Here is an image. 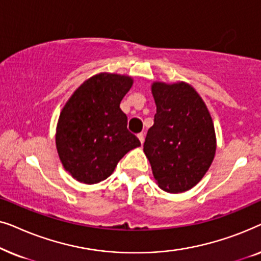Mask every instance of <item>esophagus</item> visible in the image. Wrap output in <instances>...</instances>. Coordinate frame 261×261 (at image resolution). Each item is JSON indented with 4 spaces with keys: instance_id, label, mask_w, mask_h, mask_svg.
<instances>
[{
    "instance_id": "obj_1",
    "label": "esophagus",
    "mask_w": 261,
    "mask_h": 261,
    "mask_svg": "<svg viewBox=\"0 0 261 261\" xmlns=\"http://www.w3.org/2000/svg\"><path fill=\"white\" fill-rule=\"evenodd\" d=\"M138 139L139 140H140V142H141V145L144 144V141H145V135L142 134V133H140V134H138Z\"/></svg>"
}]
</instances>
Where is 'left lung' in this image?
<instances>
[{"label":"left lung","mask_w":261,"mask_h":261,"mask_svg":"<svg viewBox=\"0 0 261 261\" xmlns=\"http://www.w3.org/2000/svg\"><path fill=\"white\" fill-rule=\"evenodd\" d=\"M154 124L144 152L162 190L179 194L204 177L216 152L214 122L204 101L185 82H153Z\"/></svg>","instance_id":"8db88e82"}]
</instances>
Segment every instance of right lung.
<instances>
[{"label": "right lung", "mask_w": 261, "mask_h": 261, "mask_svg": "<svg viewBox=\"0 0 261 261\" xmlns=\"http://www.w3.org/2000/svg\"><path fill=\"white\" fill-rule=\"evenodd\" d=\"M126 74L101 72L83 82L60 112L56 146L64 169L74 179L96 184L114 172L123 155L140 146L127 129L120 108L133 85Z\"/></svg>", "instance_id": "1"}]
</instances>
